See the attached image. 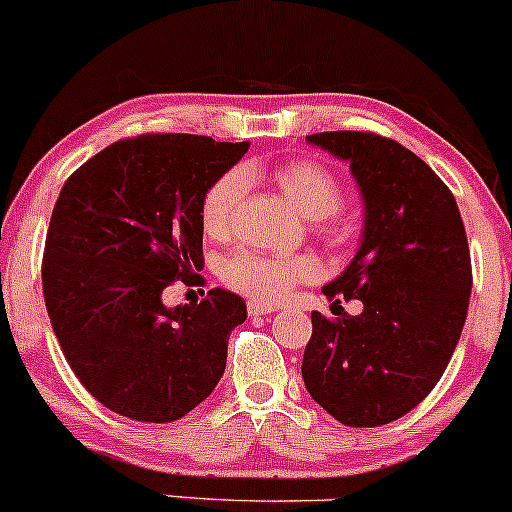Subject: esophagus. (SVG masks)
<instances>
[{
	"mask_svg": "<svg viewBox=\"0 0 512 512\" xmlns=\"http://www.w3.org/2000/svg\"><path fill=\"white\" fill-rule=\"evenodd\" d=\"M246 309H249L251 317H258V314H271L275 312V304L273 302H263V300H249L246 302Z\"/></svg>",
	"mask_w": 512,
	"mask_h": 512,
	"instance_id": "obj_1",
	"label": "esophagus"
}]
</instances>
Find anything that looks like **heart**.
<instances>
[{
  "mask_svg": "<svg viewBox=\"0 0 512 512\" xmlns=\"http://www.w3.org/2000/svg\"><path fill=\"white\" fill-rule=\"evenodd\" d=\"M254 169L234 166L205 188L200 200V225L212 239H227L234 229V220L244 200ZM271 179L280 193L302 212L321 237L338 241L346 237L348 222L341 212L343 186L331 169L314 159H290L275 166ZM222 275L232 287L256 297H280L292 285L312 280L317 263L309 256H271L261 251H239L229 256Z\"/></svg>",
  "mask_w": 512,
  "mask_h": 512,
  "instance_id": "obj_1",
  "label": "heart"
}]
</instances>
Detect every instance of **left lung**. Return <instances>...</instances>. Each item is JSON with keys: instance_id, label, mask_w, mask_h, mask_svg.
Masks as SVG:
<instances>
[{"instance_id": "left-lung-1", "label": "left lung", "mask_w": 512, "mask_h": 512, "mask_svg": "<svg viewBox=\"0 0 512 512\" xmlns=\"http://www.w3.org/2000/svg\"><path fill=\"white\" fill-rule=\"evenodd\" d=\"M307 140L350 162L363 193V244L324 295L365 309L312 312L302 380L343 426H384L426 399L455 353L472 292L467 232L450 188L399 142L358 130Z\"/></svg>"}]
</instances>
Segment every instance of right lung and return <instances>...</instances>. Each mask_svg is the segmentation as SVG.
I'll return each instance as SVG.
<instances>
[{
    "mask_svg": "<svg viewBox=\"0 0 512 512\" xmlns=\"http://www.w3.org/2000/svg\"><path fill=\"white\" fill-rule=\"evenodd\" d=\"M246 149L149 132L101 149L62 186L45 237V307L74 375L106 409L171 423L220 382L244 300L212 287L169 309L162 292L200 280V200Z\"/></svg>",
    "mask_w": 512,
    "mask_h": 512,
    "instance_id": "right-lung-1",
    "label": "right lung"
}]
</instances>
